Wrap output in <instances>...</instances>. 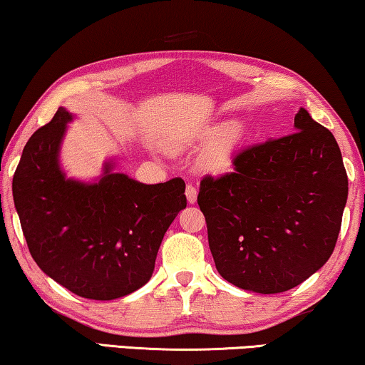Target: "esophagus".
Segmentation results:
<instances>
[{
    "mask_svg": "<svg viewBox=\"0 0 365 365\" xmlns=\"http://www.w3.org/2000/svg\"><path fill=\"white\" fill-rule=\"evenodd\" d=\"M185 195H187V200H188L190 205L197 203L198 192H197V188L193 187V185H187V188H185Z\"/></svg>",
    "mask_w": 365,
    "mask_h": 365,
    "instance_id": "1",
    "label": "esophagus"
}]
</instances>
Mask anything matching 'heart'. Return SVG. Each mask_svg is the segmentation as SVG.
<instances>
[{"label": "heart", "instance_id": "heart-1", "mask_svg": "<svg viewBox=\"0 0 365 365\" xmlns=\"http://www.w3.org/2000/svg\"><path fill=\"white\" fill-rule=\"evenodd\" d=\"M244 138H246V133H244L242 124H226L200 152L198 165L205 172L215 173V175L227 173L235 165V159L244 143Z\"/></svg>", "mask_w": 365, "mask_h": 365}]
</instances>
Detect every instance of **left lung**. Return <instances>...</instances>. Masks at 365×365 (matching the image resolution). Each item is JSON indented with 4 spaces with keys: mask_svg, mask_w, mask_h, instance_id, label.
Masks as SVG:
<instances>
[{
    "mask_svg": "<svg viewBox=\"0 0 365 365\" xmlns=\"http://www.w3.org/2000/svg\"><path fill=\"white\" fill-rule=\"evenodd\" d=\"M346 201L339 145L304 108L293 134L242 150L235 172L203 178L198 193L220 275L262 295L290 290L328 262Z\"/></svg>",
    "mask_w": 365,
    "mask_h": 365,
    "instance_id": "8db88e82",
    "label": "left lung"
}]
</instances>
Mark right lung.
Instances as JSON below:
<instances>
[{"label":"right lung","mask_w":365,"mask_h":365,"mask_svg":"<svg viewBox=\"0 0 365 365\" xmlns=\"http://www.w3.org/2000/svg\"><path fill=\"white\" fill-rule=\"evenodd\" d=\"M75 114L37 129L13 177V198L39 269L75 295L114 300L148 284L164 235L187 206L185 182L145 185L105 160L93 180L67 177L62 144Z\"/></svg>","instance_id":"right-lung-1"}]
</instances>
